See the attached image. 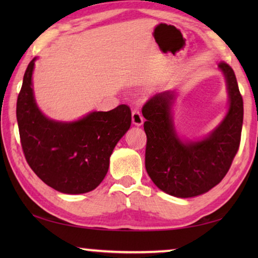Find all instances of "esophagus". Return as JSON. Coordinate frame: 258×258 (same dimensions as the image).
I'll return each instance as SVG.
<instances>
[{"mask_svg":"<svg viewBox=\"0 0 258 258\" xmlns=\"http://www.w3.org/2000/svg\"><path fill=\"white\" fill-rule=\"evenodd\" d=\"M132 123L135 126H141L143 124V117L139 110L132 111Z\"/></svg>","mask_w":258,"mask_h":258,"instance_id":"esophagus-1","label":"esophagus"}]
</instances>
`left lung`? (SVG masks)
I'll return each mask as SVG.
<instances>
[{
	"instance_id": "obj_1",
	"label": "left lung",
	"mask_w": 258,
	"mask_h": 258,
	"mask_svg": "<svg viewBox=\"0 0 258 258\" xmlns=\"http://www.w3.org/2000/svg\"><path fill=\"white\" fill-rule=\"evenodd\" d=\"M224 75L229 108L224 118L206 137L192 141L176 132L172 108L175 90L156 93L142 108L147 119L146 169L161 191L177 198L206 194L226 175L239 149L243 101L233 69L218 63Z\"/></svg>"
}]
</instances>
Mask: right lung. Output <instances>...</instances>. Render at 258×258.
<instances>
[{
	"mask_svg": "<svg viewBox=\"0 0 258 258\" xmlns=\"http://www.w3.org/2000/svg\"><path fill=\"white\" fill-rule=\"evenodd\" d=\"M34 58L26 69L17 100L21 147L30 168L54 190L67 195L94 190L106 176L132 113L120 104L110 111H91L74 121L51 119L43 113L33 90Z\"/></svg>",
	"mask_w": 258,
	"mask_h": 258,
	"instance_id": "1",
	"label": "right lung"
}]
</instances>
